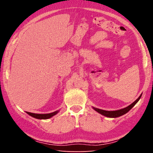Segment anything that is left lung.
<instances>
[{
  "label": "left lung",
  "mask_w": 153,
  "mask_h": 153,
  "mask_svg": "<svg viewBox=\"0 0 153 153\" xmlns=\"http://www.w3.org/2000/svg\"><path fill=\"white\" fill-rule=\"evenodd\" d=\"M142 97V94L140 96L137 98V99L134 101V102L131 103V105H129L128 107L123 108H121V109L120 110H117V111H105V110H102V109H100V108H95L94 107H92L94 111H97L98 113L101 114V115L105 116V117H111V118H115V117H120V116L124 115L128 112V111L132 108L134 105H135L137 102H138V100L140 99V98Z\"/></svg>",
  "instance_id": "8db88e82"
}]
</instances>
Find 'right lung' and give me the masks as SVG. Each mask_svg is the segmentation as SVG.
<instances>
[{
  "label": "right lung",
  "mask_w": 153,
  "mask_h": 153,
  "mask_svg": "<svg viewBox=\"0 0 153 153\" xmlns=\"http://www.w3.org/2000/svg\"><path fill=\"white\" fill-rule=\"evenodd\" d=\"M59 110L56 111L55 112L51 113H46V114H38V113H33L30 112H26L28 115H30L32 117H34L36 119H38V120H47V119L51 118L53 117L54 115H56L59 113Z\"/></svg>",
  "instance_id": "1"
}]
</instances>
